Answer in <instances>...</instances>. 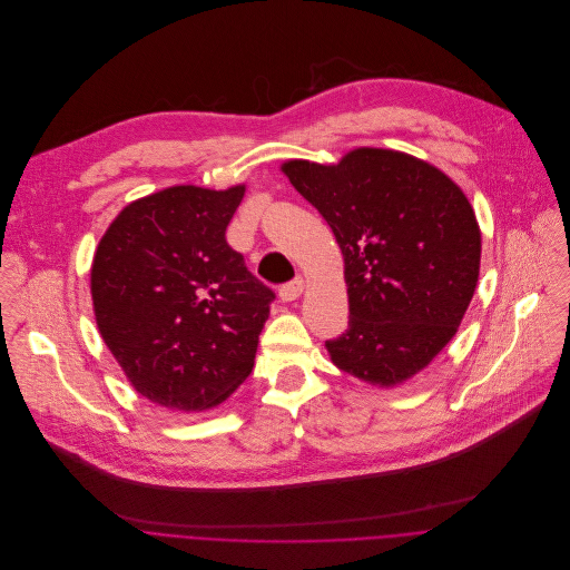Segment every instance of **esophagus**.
<instances>
[{
    "instance_id": "1",
    "label": "esophagus",
    "mask_w": 570,
    "mask_h": 570,
    "mask_svg": "<svg viewBox=\"0 0 570 570\" xmlns=\"http://www.w3.org/2000/svg\"><path fill=\"white\" fill-rule=\"evenodd\" d=\"M303 289H305V281H303L301 276H296L294 281H289L287 285L281 287L278 296H281L283 303H292V301H296V298L303 294Z\"/></svg>"
}]
</instances>
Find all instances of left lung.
I'll list each match as a JSON object with an SVG mask.
<instances>
[{
  "label": "left lung",
  "mask_w": 570,
  "mask_h": 570,
  "mask_svg": "<svg viewBox=\"0 0 570 570\" xmlns=\"http://www.w3.org/2000/svg\"><path fill=\"white\" fill-rule=\"evenodd\" d=\"M281 170L344 254L351 318L325 341L332 364L380 389L424 371L459 332L479 283L481 229L463 188L386 148H355L327 166L289 159Z\"/></svg>",
  "instance_id": "8db88e82"
}]
</instances>
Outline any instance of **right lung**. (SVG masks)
I'll return each mask as SVG.
<instances>
[{"mask_svg": "<svg viewBox=\"0 0 570 570\" xmlns=\"http://www.w3.org/2000/svg\"><path fill=\"white\" fill-rule=\"evenodd\" d=\"M245 184L170 186L130 202L91 263L98 332L146 400L202 413L252 373L274 292L226 245Z\"/></svg>", "mask_w": 570, "mask_h": 570, "instance_id": "add662e5", "label": "right lung"}]
</instances>
